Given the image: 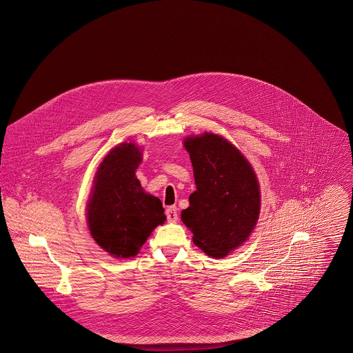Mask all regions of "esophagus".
I'll list each match as a JSON object with an SVG mask.
<instances>
[{"mask_svg":"<svg viewBox=\"0 0 353 353\" xmlns=\"http://www.w3.org/2000/svg\"><path fill=\"white\" fill-rule=\"evenodd\" d=\"M165 216H167V220L170 223H175L178 220V212H176V206H168L165 209Z\"/></svg>","mask_w":353,"mask_h":353,"instance_id":"34e87169","label":"esophagus"}]
</instances>
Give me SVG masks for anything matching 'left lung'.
Returning a JSON list of instances; mask_svg holds the SVG:
<instances>
[{
    "label": "left lung",
    "instance_id": "left-lung-1",
    "mask_svg": "<svg viewBox=\"0 0 353 353\" xmlns=\"http://www.w3.org/2000/svg\"><path fill=\"white\" fill-rule=\"evenodd\" d=\"M190 154L197 190L189 197L182 221L193 242L213 258L242 246L258 221L259 185L252 164L221 136L203 133L183 141Z\"/></svg>",
    "mask_w": 353,
    "mask_h": 353
}]
</instances>
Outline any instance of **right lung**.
Wrapping results in <instances>:
<instances>
[{"mask_svg": "<svg viewBox=\"0 0 353 353\" xmlns=\"http://www.w3.org/2000/svg\"><path fill=\"white\" fill-rule=\"evenodd\" d=\"M141 154L134 143H123L108 152L87 203L92 238L115 258L139 254L152 231L165 220L161 201L145 193L136 176Z\"/></svg>", "mask_w": 353, "mask_h": 353, "instance_id": "right-lung-1", "label": "right lung"}]
</instances>
